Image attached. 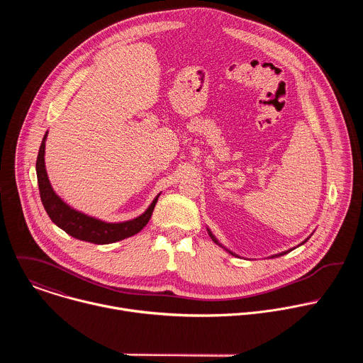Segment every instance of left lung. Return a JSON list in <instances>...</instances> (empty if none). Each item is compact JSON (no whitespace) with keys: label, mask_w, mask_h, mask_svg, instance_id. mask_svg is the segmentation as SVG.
Listing matches in <instances>:
<instances>
[{"label":"left lung","mask_w":363,"mask_h":363,"mask_svg":"<svg viewBox=\"0 0 363 363\" xmlns=\"http://www.w3.org/2000/svg\"><path fill=\"white\" fill-rule=\"evenodd\" d=\"M210 237L213 238V241H216V242L218 244V241H217V240H216V237L211 234V231H210ZM307 240H308V238H307ZM307 240H306V241H307ZM306 241H303V242H306ZM218 245H221V244H218ZM230 252H231V251H230ZM287 252H289V251H284V252H281V254H279V255H283V254H287ZM231 254H233V252H231ZM233 255H234V254H233Z\"/></svg>","instance_id":"8db88e82"}]
</instances>
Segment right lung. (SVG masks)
<instances>
[{"label": "right lung", "mask_w": 363, "mask_h": 363, "mask_svg": "<svg viewBox=\"0 0 363 363\" xmlns=\"http://www.w3.org/2000/svg\"><path fill=\"white\" fill-rule=\"evenodd\" d=\"M45 139H47V132L38 149L35 171H37L40 198L44 205V210L48 214L50 220L53 221L57 227H60L69 235L82 241H87L93 244H111V242L121 241L138 234L147 224L160 195L153 199V202L149 205V208L142 216L125 223H115V224L105 223L70 208L66 202H63L56 195V192L50 185L45 167H44Z\"/></svg>", "instance_id": "obj_1"}]
</instances>
